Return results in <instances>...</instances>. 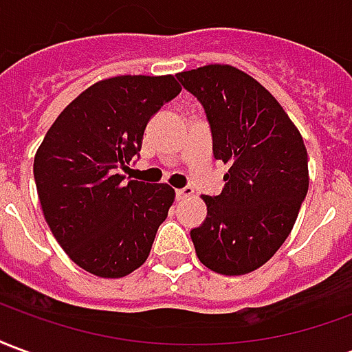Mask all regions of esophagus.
Returning a JSON list of instances; mask_svg holds the SVG:
<instances>
[{"label": "esophagus", "mask_w": 352, "mask_h": 352, "mask_svg": "<svg viewBox=\"0 0 352 352\" xmlns=\"http://www.w3.org/2000/svg\"><path fill=\"white\" fill-rule=\"evenodd\" d=\"M175 194H177V199L181 201V199H186V198H190V196H194V190L186 186V188H179V190H177Z\"/></svg>", "instance_id": "esophagus-1"}]
</instances>
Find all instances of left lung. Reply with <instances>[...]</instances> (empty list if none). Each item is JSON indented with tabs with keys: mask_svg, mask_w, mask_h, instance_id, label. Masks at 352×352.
Listing matches in <instances>:
<instances>
[{
	"mask_svg": "<svg viewBox=\"0 0 352 352\" xmlns=\"http://www.w3.org/2000/svg\"><path fill=\"white\" fill-rule=\"evenodd\" d=\"M206 109L213 154L228 164L219 196H204L207 219L190 232L201 264L245 275L272 258L294 226L309 188L307 148L280 103L228 64L177 73Z\"/></svg>",
	"mask_w": 352,
	"mask_h": 352,
	"instance_id": "1",
	"label": "left lung"
}]
</instances>
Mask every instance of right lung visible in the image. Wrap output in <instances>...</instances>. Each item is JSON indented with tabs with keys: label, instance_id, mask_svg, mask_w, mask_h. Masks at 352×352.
Instances as JSON below:
<instances>
[{
	"label": "right lung",
	"instance_id": "right-lung-1",
	"mask_svg": "<svg viewBox=\"0 0 352 352\" xmlns=\"http://www.w3.org/2000/svg\"><path fill=\"white\" fill-rule=\"evenodd\" d=\"M173 75H118L80 92L50 126L34 160L45 221L75 264L103 279L145 264L175 190L124 181L146 122L175 98Z\"/></svg>",
	"mask_w": 352,
	"mask_h": 352
}]
</instances>
